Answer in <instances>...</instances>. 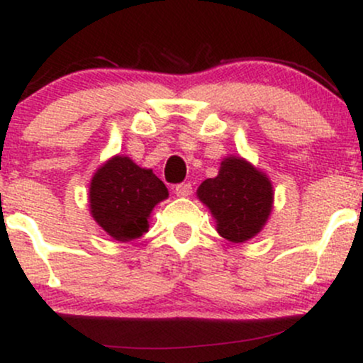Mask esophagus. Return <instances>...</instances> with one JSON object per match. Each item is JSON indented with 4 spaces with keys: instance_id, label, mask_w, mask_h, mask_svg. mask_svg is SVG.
I'll return each mask as SVG.
<instances>
[{
    "instance_id": "obj_1",
    "label": "esophagus",
    "mask_w": 363,
    "mask_h": 363,
    "mask_svg": "<svg viewBox=\"0 0 363 363\" xmlns=\"http://www.w3.org/2000/svg\"><path fill=\"white\" fill-rule=\"evenodd\" d=\"M191 193H193V186H191V182H182V184L176 186V194L179 198H187V196H191Z\"/></svg>"
}]
</instances>
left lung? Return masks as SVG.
I'll return each instance as SVG.
<instances>
[{"instance_id":"1","label":"left lung","mask_w":363,"mask_h":363,"mask_svg":"<svg viewBox=\"0 0 363 363\" xmlns=\"http://www.w3.org/2000/svg\"><path fill=\"white\" fill-rule=\"evenodd\" d=\"M196 196L215 218L216 232L234 244L259 234L274 201L273 184L266 172L239 155L225 157L218 176L203 181Z\"/></svg>"}]
</instances>
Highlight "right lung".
Here are the masks:
<instances>
[{"label":"right lung","mask_w":363,"mask_h":363,"mask_svg":"<svg viewBox=\"0 0 363 363\" xmlns=\"http://www.w3.org/2000/svg\"><path fill=\"white\" fill-rule=\"evenodd\" d=\"M167 198V187L153 170L140 167L126 155L104 162L89 187L91 218L119 242H131L148 232L153 208Z\"/></svg>","instance_id":"right-lung-1"}]
</instances>
